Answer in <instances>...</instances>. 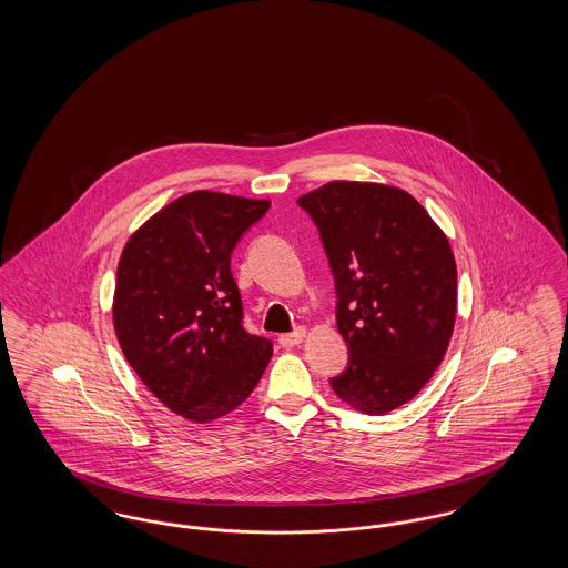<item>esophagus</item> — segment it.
<instances>
[{"mask_svg":"<svg viewBox=\"0 0 568 568\" xmlns=\"http://www.w3.org/2000/svg\"><path fill=\"white\" fill-rule=\"evenodd\" d=\"M304 336H306V329H304V327H297V329L290 332V334H281V336H278V345L285 347V349H292V347H296V345H300V343L304 341Z\"/></svg>","mask_w":568,"mask_h":568,"instance_id":"obj_1","label":"esophagus"}]
</instances>
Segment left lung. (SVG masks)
<instances>
[{
  "label": "left lung",
  "instance_id": "obj_1",
  "mask_svg": "<svg viewBox=\"0 0 568 568\" xmlns=\"http://www.w3.org/2000/svg\"><path fill=\"white\" fill-rule=\"evenodd\" d=\"M315 221L336 287L349 366L334 394L366 415L408 403L433 378L456 324L452 246L406 191L332 181L297 197Z\"/></svg>",
  "mask_w": 568,
  "mask_h": 568
}]
</instances>
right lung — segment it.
Here are the masks:
<instances>
[{
    "label": "right lung",
    "mask_w": 568,
    "mask_h": 568,
    "mask_svg": "<svg viewBox=\"0 0 568 568\" xmlns=\"http://www.w3.org/2000/svg\"><path fill=\"white\" fill-rule=\"evenodd\" d=\"M268 200L191 191L135 230L114 285L112 322L135 375L172 413L209 424L243 405L272 343L243 327L230 257Z\"/></svg>",
    "instance_id": "add662e5"
}]
</instances>
